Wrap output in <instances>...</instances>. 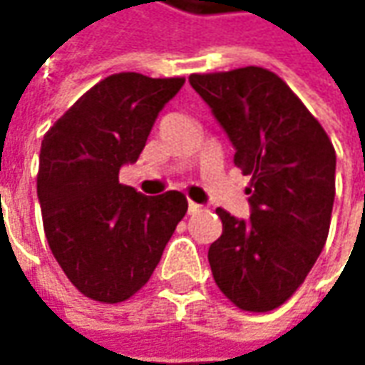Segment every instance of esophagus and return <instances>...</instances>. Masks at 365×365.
Returning a JSON list of instances; mask_svg holds the SVG:
<instances>
[{"mask_svg": "<svg viewBox=\"0 0 365 365\" xmlns=\"http://www.w3.org/2000/svg\"><path fill=\"white\" fill-rule=\"evenodd\" d=\"M197 211H201V205L195 203V201H189V213H197Z\"/></svg>", "mask_w": 365, "mask_h": 365, "instance_id": "esophagus-1", "label": "esophagus"}]
</instances>
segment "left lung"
<instances>
[{
  "label": "left lung",
  "instance_id": "8db88e82",
  "mask_svg": "<svg viewBox=\"0 0 365 365\" xmlns=\"http://www.w3.org/2000/svg\"><path fill=\"white\" fill-rule=\"evenodd\" d=\"M250 176L252 213L217 209L223 233L209 247L219 290L250 313L274 311L301 287L329 233L335 148L287 83L262 66L190 75Z\"/></svg>",
  "mask_w": 365,
  "mask_h": 365
}]
</instances>
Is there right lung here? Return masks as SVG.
<instances>
[{
  "label": "right lung",
  "instance_id": "add662e5",
  "mask_svg": "<svg viewBox=\"0 0 365 365\" xmlns=\"http://www.w3.org/2000/svg\"><path fill=\"white\" fill-rule=\"evenodd\" d=\"M182 77L118 73L99 81L50 128L40 148L38 201L52 256L78 292L128 301L150 280L189 203L120 182Z\"/></svg>",
  "mask_w": 365,
  "mask_h": 365
}]
</instances>
